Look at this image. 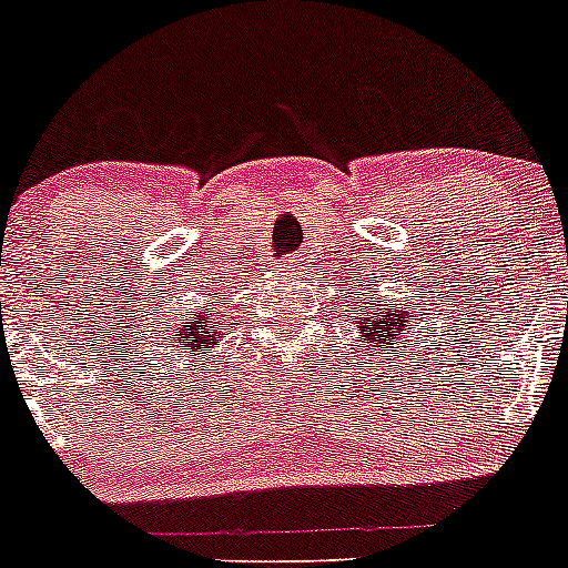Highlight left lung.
I'll return each mask as SVG.
<instances>
[{
	"label": "left lung",
	"instance_id": "obj_1",
	"mask_svg": "<svg viewBox=\"0 0 568 568\" xmlns=\"http://www.w3.org/2000/svg\"><path fill=\"white\" fill-rule=\"evenodd\" d=\"M406 321H409L406 307L404 311H398V307H379V311H376V307H368V311H365L363 307V316H357V332L363 335V341L376 343L379 352L385 354L387 348H393L395 335H400Z\"/></svg>",
	"mask_w": 568,
	"mask_h": 568
}]
</instances>
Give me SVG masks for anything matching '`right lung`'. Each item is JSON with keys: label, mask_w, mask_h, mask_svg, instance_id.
Here are the masks:
<instances>
[{"label": "right lung", "mask_w": 568, "mask_h": 568, "mask_svg": "<svg viewBox=\"0 0 568 568\" xmlns=\"http://www.w3.org/2000/svg\"><path fill=\"white\" fill-rule=\"evenodd\" d=\"M168 332H173V337H168L170 346L175 348V352H181V348H186V357H194V363L205 365V357H211V352H214L216 346H220V318L214 316V307H205L203 313H197V316H189V318H181V324H178V329L170 326Z\"/></svg>", "instance_id": "right-lung-1"}]
</instances>
